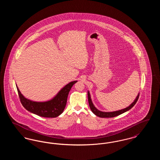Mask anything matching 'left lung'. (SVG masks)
Segmentation results:
<instances>
[{
	"mask_svg": "<svg viewBox=\"0 0 160 160\" xmlns=\"http://www.w3.org/2000/svg\"><path fill=\"white\" fill-rule=\"evenodd\" d=\"M88 97L89 105L90 108H91L92 112H93V113H94L96 116L100 117V118H113V117L119 116L120 114L128 111L132 107L134 106L136 104V103L137 102V100L138 99L139 93H138L136 99H134V101L129 105V106H128L123 109H122V110H117V111H114V112H102V111H100L99 110H98L93 105V104L92 101L91 95H90V93L89 91H88Z\"/></svg>",
	"mask_w": 160,
	"mask_h": 160,
	"instance_id": "8db88e82",
	"label": "left lung"
}]
</instances>
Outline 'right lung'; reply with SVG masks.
<instances>
[{"instance_id": "right-lung-1", "label": "right lung", "mask_w": 160, "mask_h": 160, "mask_svg": "<svg viewBox=\"0 0 160 160\" xmlns=\"http://www.w3.org/2000/svg\"><path fill=\"white\" fill-rule=\"evenodd\" d=\"M77 82L72 81L62 88L52 99L47 101H34L25 98L16 86L21 102L29 112L44 118H56L62 114L65 108L69 92Z\"/></svg>"}]
</instances>
